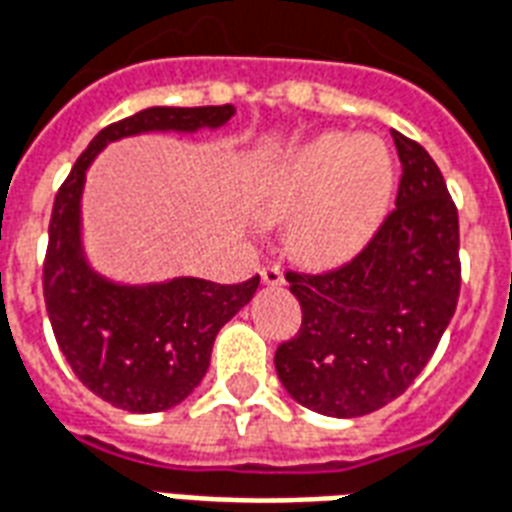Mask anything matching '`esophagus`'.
<instances>
[{
	"instance_id": "esophagus-1",
	"label": "esophagus",
	"mask_w": 512,
	"mask_h": 512,
	"mask_svg": "<svg viewBox=\"0 0 512 512\" xmlns=\"http://www.w3.org/2000/svg\"><path fill=\"white\" fill-rule=\"evenodd\" d=\"M260 279L266 285H285V271H282V266H276V263H268V266L260 268Z\"/></svg>"
}]
</instances>
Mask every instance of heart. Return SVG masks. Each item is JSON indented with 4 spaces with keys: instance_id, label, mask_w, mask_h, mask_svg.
I'll list each match as a JSON object with an SVG mask.
<instances>
[{
    "instance_id": "1",
    "label": "heart",
    "mask_w": 512,
    "mask_h": 512,
    "mask_svg": "<svg viewBox=\"0 0 512 512\" xmlns=\"http://www.w3.org/2000/svg\"><path fill=\"white\" fill-rule=\"evenodd\" d=\"M391 157L380 140L323 135L268 165L255 187L263 217H293L290 246L312 266H331L366 241L388 203Z\"/></svg>"
}]
</instances>
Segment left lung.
<instances>
[{
  "instance_id": "8db88e82",
  "label": "left lung",
  "mask_w": 512,
  "mask_h": 512,
  "mask_svg": "<svg viewBox=\"0 0 512 512\" xmlns=\"http://www.w3.org/2000/svg\"><path fill=\"white\" fill-rule=\"evenodd\" d=\"M391 135L401 160L396 208L342 266L285 274L301 328L276 347V374L298 404L333 418L399 399L437 350L461 290L448 184L418 140Z\"/></svg>"
}]
</instances>
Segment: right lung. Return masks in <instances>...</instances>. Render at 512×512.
Segmentation results:
<instances>
[{
  "label": "right lung",
  "instance_id": "right-lung-1",
  "mask_svg": "<svg viewBox=\"0 0 512 512\" xmlns=\"http://www.w3.org/2000/svg\"><path fill=\"white\" fill-rule=\"evenodd\" d=\"M233 105L146 108L113 121L83 149L56 192L43 260V295L56 344L75 377L113 407L162 412L195 391L211 361L219 328L249 304L260 276L238 285L173 279L121 287L102 279L81 255V189L86 168L108 140L151 130L219 127Z\"/></svg>",
  "mask_w": 512,
  "mask_h": 512
}]
</instances>
